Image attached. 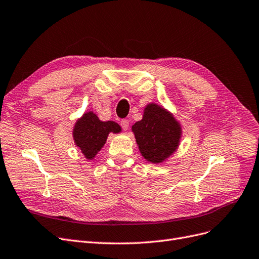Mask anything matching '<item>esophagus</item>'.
<instances>
[{
  "instance_id": "esophagus-1",
  "label": "esophagus",
  "mask_w": 259,
  "mask_h": 259,
  "mask_svg": "<svg viewBox=\"0 0 259 259\" xmlns=\"http://www.w3.org/2000/svg\"><path fill=\"white\" fill-rule=\"evenodd\" d=\"M120 124H121V127H122L123 130H128V128H129V120L128 119H122L120 121Z\"/></svg>"
}]
</instances>
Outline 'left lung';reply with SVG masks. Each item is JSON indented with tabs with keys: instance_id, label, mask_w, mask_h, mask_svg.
Wrapping results in <instances>:
<instances>
[{
	"instance_id": "obj_1",
	"label": "left lung",
	"mask_w": 259,
	"mask_h": 259,
	"mask_svg": "<svg viewBox=\"0 0 259 259\" xmlns=\"http://www.w3.org/2000/svg\"><path fill=\"white\" fill-rule=\"evenodd\" d=\"M142 157L154 164H161L178 149L183 128L180 122L161 105L150 102L143 117L132 126Z\"/></svg>"
}]
</instances>
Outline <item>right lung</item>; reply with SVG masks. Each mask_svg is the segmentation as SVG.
<instances>
[{"label":"right lung","instance_id":"obj_1","mask_svg":"<svg viewBox=\"0 0 259 259\" xmlns=\"http://www.w3.org/2000/svg\"><path fill=\"white\" fill-rule=\"evenodd\" d=\"M121 132V127L113 120L102 121L93 111L85 112L76 119L72 129V139L86 160H93L104 146L110 133Z\"/></svg>","mask_w":259,"mask_h":259}]
</instances>
